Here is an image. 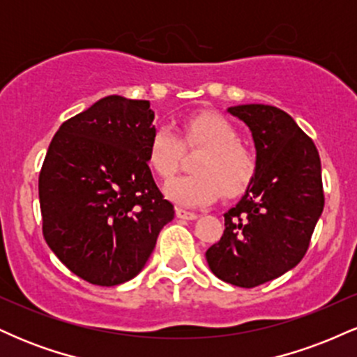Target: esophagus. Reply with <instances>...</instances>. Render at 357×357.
Masks as SVG:
<instances>
[{
  "label": "esophagus",
  "instance_id": "1",
  "mask_svg": "<svg viewBox=\"0 0 357 357\" xmlns=\"http://www.w3.org/2000/svg\"><path fill=\"white\" fill-rule=\"evenodd\" d=\"M176 216H178L179 220H196L198 218V215L192 211H186L183 210V208H176Z\"/></svg>",
  "mask_w": 357,
  "mask_h": 357
}]
</instances>
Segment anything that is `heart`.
<instances>
[{"label":"heart","instance_id":"1","mask_svg":"<svg viewBox=\"0 0 357 357\" xmlns=\"http://www.w3.org/2000/svg\"><path fill=\"white\" fill-rule=\"evenodd\" d=\"M184 149H203L192 162L195 174L183 176L166 188V195L183 206L215 203L221 195L236 199L257 178L255 155L240 146V134L227 117L196 112L181 121L179 136L167 126H155L146 147L151 171L171 181L183 162Z\"/></svg>","mask_w":357,"mask_h":357}]
</instances>
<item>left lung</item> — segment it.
Wrapping results in <instances>:
<instances>
[{
  "instance_id": "8db88e82",
  "label": "left lung",
  "mask_w": 357,
  "mask_h": 357,
  "mask_svg": "<svg viewBox=\"0 0 357 357\" xmlns=\"http://www.w3.org/2000/svg\"><path fill=\"white\" fill-rule=\"evenodd\" d=\"M228 112L252 130L257 178L225 213V231L206 250V260L223 282L252 289L284 275L307 253L324 210L321 158L284 110L248 104Z\"/></svg>"
}]
</instances>
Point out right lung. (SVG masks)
Listing matches in <instances>:
<instances>
[{
	"label": "right lung",
	"instance_id": "add662e5",
	"mask_svg": "<svg viewBox=\"0 0 357 357\" xmlns=\"http://www.w3.org/2000/svg\"><path fill=\"white\" fill-rule=\"evenodd\" d=\"M149 100L109 96L65 121L40 171L43 236L77 277L124 284L141 272L174 206L146 159Z\"/></svg>",
	"mask_w": 357,
	"mask_h": 357
}]
</instances>
